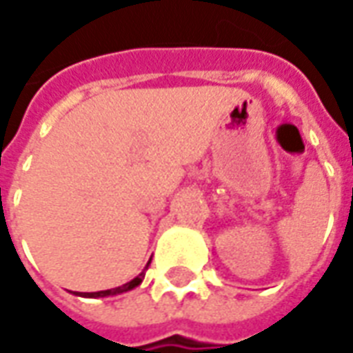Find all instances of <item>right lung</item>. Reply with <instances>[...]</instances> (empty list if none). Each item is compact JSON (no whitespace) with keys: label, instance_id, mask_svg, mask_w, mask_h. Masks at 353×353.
<instances>
[{"label":"right lung","instance_id":"right-lung-1","mask_svg":"<svg viewBox=\"0 0 353 353\" xmlns=\"http://www.w3.org/2000/svg\"><path fill=\"white\" fill-rule=\"evenodd\" d=\"M150 262H148V265H150ZM148 265H145V270H148ZM143 271L138 276H134L130 283L123 284V286H117V288H112V290H101V292H78L77 296H80V297H108V296H117V294H123V292H129V290H134L137 286H140V283L143 281V275H145Z\"/></svg>","mask_w":353,"mask_h":353}]
</instances>
